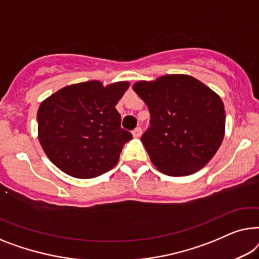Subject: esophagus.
<instances>
[{"label":"esophagus","instance_id":"esophagus-1","mask_svg":"<svg viewBox=\"0 0 259 259\" xmlns=\"http://www.w3.org/2000/svg\"><path fill=\"white\" fill-rule=\"evenodd\" d=\"M133 135H134V137H136V138L141 137V135H142V128H140V126H137L136 129H134Z\"/></svg>","mask_w":259,"mask_h":259}]
</instances>
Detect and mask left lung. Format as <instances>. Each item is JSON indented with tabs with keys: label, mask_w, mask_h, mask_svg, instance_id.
I'll list each match as a JSON object with an SVG mask.
<instances>
[{
	"label": "left lung",
	"mask_w": 259,
	"mask_h": 259,
	"mask_svg": "<svg viewBox=\"0 0 259 259\" xmlns=\"http://www.w3.org/2000/svg\"><path fill=\"white\" fill-rule=\"evenodd\" d=\"M150 112L141 141L150 159L167 176L197 172L213 157L224 137L221 97L189 75H166L135 83Z\"/></svg>",
	"instance_id": "1"
}]
</instances>
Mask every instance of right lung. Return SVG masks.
Masks as SVG:
<instances>
[{
  "label": "right lung",
  "mask_w": 259,
  "mask_h": 259,
  "mask_svg": "<svg viewBox=\"0 0 259 259\" xmlns=\"http://www.w3.org/2000/svg\"><path fill=\"white\" fill-rule=\"evenodd\" d=\"M128 82L98 81L68 85L43 101L37 111L38 140L58 169L76 178H94L117 164L125 142L115 105Z\"/></svg>",
  "instance_id": "1"
}]
</instances>
